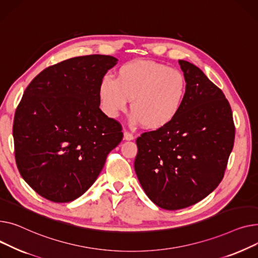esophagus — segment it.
<instances>
[{
    "mask_svg": "<svg viewBox=\"0 0 258 258\" xmlns=\"http://www.w3.org/2000/svg\"><path fill=\"white\" fill-rule=\"evenodd\" d=\"M124 140L125 141H133L134 140V135L131 134L130 132H128V131H125L124 132Z\"/></svg>",
    "mask_w": 258,
    "mask_h": 258,
    "instance_id": "obj_1",
    "label": "esophagus"
}]
</instances>
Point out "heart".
Masks as SVG:
<instances>
[{"instance_id": "obj_1", "label": "heart", "mask_w": 258, "mask_h": 258, "mask_svg": "<svg viewBox=\"0 0 258 258\" xmlns=\"http://www.w3.org/2000/svg\"><path fill=\"white\" fill-rule=\"evenodd\" d=\"M98 94L109 117L126 111L132 100L131 123L156 130L172 123L182 109L187 81L180 71L163 63L134 60L117 70L116 80L104 76Z\"/></svg>"}]
</instances>
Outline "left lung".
<instances>
[{
    "label": "left lung",
    "mask_w": 258,
    "mask_h": 258,
    "mask_svg": "<svg viewBox=\"0 0 258 258\" xmlns=\"http://www.w3.org/2000/svg\"><path fill=\"white\" fill-rule=\"evenodd\" d=\"M187 81L182 109L163 128L136 140L134 170L149 199L166 210L188 207L214 191L234 143L230 105L195 64L179 60Z\"/></svg>",
    "instance_id": "1"
}]
</instances>
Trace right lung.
I'll list each match as a JSON object with an SVG mask.
<instances>
[{"mask_svg": "<svg viewBox=\"0 0 258 258\" xmlns=\"http://www.w3.org/2000/svg\"><path fill=\"white\" fill-rule=\"evenodd\" d=\"M116 63L109 55L74 57L43 70L26 88L13 122L15 160L43 198H79L122 141V127L99 108L100 81Z\"/></svg>", "mask_w": 258, "mask_h": 258, "instance_id": "add662e5", "label": "right lung"}]
</instances>
